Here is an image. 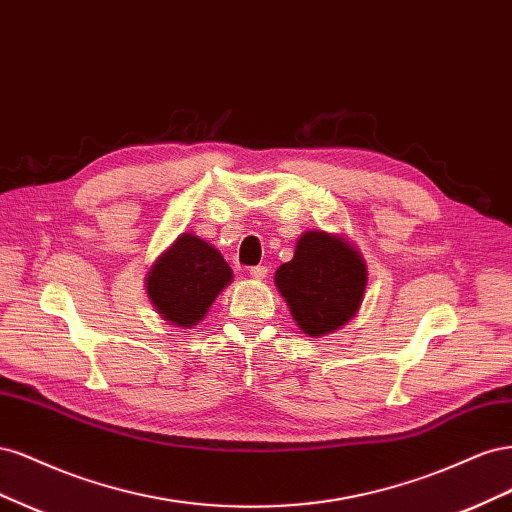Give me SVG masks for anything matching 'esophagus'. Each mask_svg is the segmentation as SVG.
I'll return each instance as SVG.
<instances>
[{
    "instance_id": "1",
    "label": "esophagus",
    "mask_w": 512,
    "mask_h": 512,
    "mask_svg": "<svg viewBox=\"0 0 512 512\" xmlns=\"http://www.w3.org/2000/svg\"><path fill=\"white\" fill-rule=\"evenodd\" d=\"M267 273H269V269H267V267H262V265L252 267V269H250V277H252V280H256V282H262V280H265Z\"/></svg>"
}]
</instances>
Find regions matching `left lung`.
I'll return each mask as SVG.
<instances>
[{
    "label": "left lung",
    "instance_id": "8db88e82",
    "mask_svg": "<svg viewBox=\"0 0 512 512\" xmlns=\"http://www.w3.org/2000/svg\"><path fill=\"white\" fill-rule=\"evenodd\" d=\"M275 286L299 329L322 337L342 329L359 312L367 267L344 237L307 230L294 247V258L275 271Z\"/></svg>",
    "mask_w": 512,
    "mask_h": 512
}]
</instances>
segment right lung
<instances>
[{
  "label": "right lung",
  "mask_w": 512,
  "mask_h": 512,
  "mask_svg": "<svg viewBox=\"0 0 512 512\" xmlns=\"http://www.w3.org/2000/svg\"><path fill=\"white\" fill-rule=\"evenodd\" d=\"M145 282L158 314L175 327L192 329L232 282V269L213 245L183 232L153 262Z\"/></svg>",
  "instance_id": "right-lung-1"
}]
</instances>
